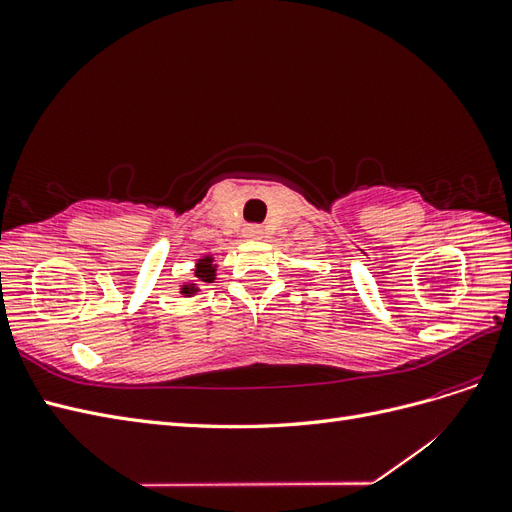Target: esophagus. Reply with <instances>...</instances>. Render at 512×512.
Here are the masks:
<instances>
[{"mask_svg":"<svg viewBox=\"0 0 512 512\" xmlns=\"http://www.w3.org/2000/svg\"><path fill=\"white\" fill-rule=\"evenodd\" d=\"M262 235H265V232H262L260 226H247V228H245V237H247V239L258 241V239H262Z\"/></svg>","mask_w":512,"mask_h":512,"instance_id":"esophagus-1","label":"esophagus"}]
</instances>
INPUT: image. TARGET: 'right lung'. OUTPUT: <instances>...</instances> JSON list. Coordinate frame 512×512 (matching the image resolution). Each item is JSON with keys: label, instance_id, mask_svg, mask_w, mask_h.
I'll return each instance as SVG.
<instances>
[{"label": "right lung", "instance_id": "right-lung-1", "mask_svg": "<svg viewBox=\"0 0 512 512\" xmlns=\"http://www.w3.org/2000/svg\"><path fill=\"white\" fill-rule=\"evenodd\" d=\"M215 271H218V265H215V260H213L211 254H205L203 258H198L196 265H194L196 280L183 282L179 292L183 294V297H194V294L200 290V284H213L215 282Z\"/></svg>", "mask_w": 512, "mask_h": 512}]
</instances>
